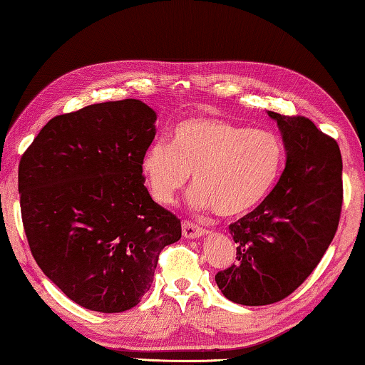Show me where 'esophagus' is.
<instances>
[{
	"label": "esophagus",
	"instance_id": "1",
	"mask_svg": "<svg viewBox=\"0 0 365 365\" xmlns=\"http://www.w3.org/2000/svg\"><path fill=\"white\" fill-rule=\"evenodd\" d=\"M182 232L187 239H198L201 236H205L208 231L203 230V227L198 226V225H195V222H192V221H183L182 222Z\"/></svg>",
	"mask_w": 365,
	"mask_h": 365
}]
</instances>
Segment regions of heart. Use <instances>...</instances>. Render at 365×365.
I'll return each mask as SVG.
<instances>
[{"label": "heart", "instance_id": "b5f03b06", "mask_svg": "<svg viewBox=\"0 0 365 365\" xmlns=\"http://www.w3.org/2000/svg\"><path fill=\"white\" fill-rule=\"evenodd\" d=\"M284 144L272 130L249 129L217 118L185 119L170 144L157 140L145 150L143 172L152 197L172 205L187 187L193 210L215 208L232 217L254 210L270 193L284 164Z\"/></svg>", "mask_w": 365, "mask_h": 365}]
</instances>
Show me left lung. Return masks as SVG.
Wrapping results in <instances>:
<instances>
[{"instance_id": "1", "label": "left lung", "mask_w": 365, "mask_h": 365, "mask_svg": "<svg viewBox=\"0 0 365 365\" xmlns=\"http://www.w3.org/2000/svg\"><path fill=\"white\" fill-rule=\"evenodd\" d=\"M279 124L285 168L257 208L230 225L237 262L215 280L227 300L262 307L300 287L329 247L342 206L338 143L304 116L267 111Z\"/></svg>"}]
</instances>
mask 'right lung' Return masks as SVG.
Returning a JSON list of instances; mask_svg holds the SVG:
<instances>
[{
  "mask_svg": "<svg viewBox=\"0 0 365 365\" xmlns=\"http://www.w3.org/2000/svg\"><path fill=\"white\" fill-rule=\"evenodd\" d=\"M155 119L133 98L96 103L52 118L21 157L31 252L70 300L91 312L135 307L162 249L182 237L180 220L144 187Z\"/></svg>",
  "mask_w": 365,
  "mask_h": 365,
  "instance_id": "obj_1",
  "label": "right lung"
}]
</instances>
